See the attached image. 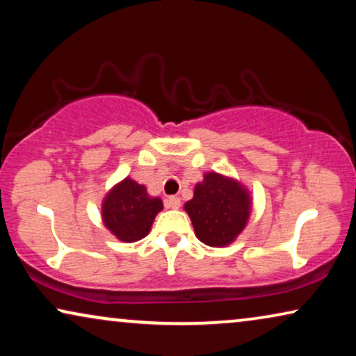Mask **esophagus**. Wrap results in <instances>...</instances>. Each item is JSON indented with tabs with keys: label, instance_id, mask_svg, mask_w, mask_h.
Returning <instances> with one entry per match:
<instances>
[{
	"label": "esophagus",
	"instance_id": "1",
	"mask_svg": "<svg viewBox=\"0 0 356 356\" xmlns=\"http://www.w3.org/2000/svg\"><path fill=\"white\" fill-rule=\"evenodd\" d=\"M165 206L170 209H179V206H181V201H179V197H177V196H170L167 201H165Z\"/></svg>",
	"mask_w": 356,
	"mask_h": 356
}]
</instances>
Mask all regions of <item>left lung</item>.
I'll list each match as a JSON object with an SVG mask.
<instances>
[{
    "instance_id": "left-lung-1",
    "label": "left lung",
    "mask_w": 356,
    "mask_h": 356,
    "mask_svg": "<svg viewBox=\"0 0 356 356\" xmlns=\"http://www.w3.org/2000/svg\"><path fill=\"white\" fill-rule=\"evenodd\" d=\"M252 209L251 193L241 181L207 172L184 204L197 240L212 248L232 245L245 230Z\"/></svg>"
}]
</instances>
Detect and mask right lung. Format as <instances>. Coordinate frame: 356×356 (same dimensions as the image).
Listing matches in <instances>:
<instances>
[{
    "instance_id": "obj_1",
    "label": "right lung",
    "mask_w": 356,
    "mask_h": 356,
    "mask_svg": "<svg viewBox=\"0 0 356 356\" xmlns=\"http://www.w3.org/2000/svg\"><path fill=\"white\" fill-rule=\"evenodd\" d=\"M162 209V199L150 196L144 184L126 177L104 197L102 220L120 241L134 243L147 236Z\"/></svg>"
}]
</instances>
